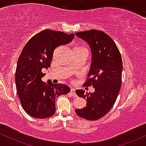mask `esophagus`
<instances>
[{"instance_id": "1", "label": "esophagus", "mask_w": 146, "mask_h": 146, "mask_svg": "<svg viewBox=\"0 0 146 146\" xmlns=\"http://www.w3.org/2000/svg\"><path fill=\"white\" fill-rule=\"evenodd\" d=\"M71 93L72 95H73V97H76V96H77V95L75 94V88H71Z\"/></svg>"}]
</instances>
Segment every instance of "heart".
I'll use <instances>...</instances> for the list:
<instances>
[{
	"label": "heart",
	"mask_w": 146,
	"mask_h": 146,
	"mask_svg": "<svg viewBox=\"0 0 146 146\" xmlns=\"http://www.w3.org/2000/svg\"><path fill=\"white\" fill-rule=\"evenodd\" d=\"M73 49H86L83 46H81V45H75V46L73 47Z\"/></svg>",
	"instance_id": "obj_1"
}]
</instances>
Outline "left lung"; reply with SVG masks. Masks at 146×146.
<instances>
[{"label":"left lung","mask_w":146,"mask_h":146,"mask_svg":"<svg viewBox=\"0 0 146 146\" xmlns=\"http://www.w3.org/2000/svg\"><path fill=\"white\" fill-rule=\"evenodd\" d=\"M89 44L92 62L84 86H93L94 93L76 90L79 97L86 100V106L76 109L78 116L98 120L105 116L115 104L121 86L123 63L116 44L102 31L91 29L75 33Z\"/></svg>","instance_id":"1"}]
</instances>
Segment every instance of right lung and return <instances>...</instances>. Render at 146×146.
Masks as SVG:
<instances>
[{
  "mask_svg": "<svg viewBox=\"0 0 146 146\" xmlns=\"http://www.w3.org/2000/svg\"><path fill=\"white\" fill-rule=\"evenodd\" d=\"M74 33L44 29L34 35L25 44L18 58L16 70V90L23 109L30 116L45 119L56 113V98L71 90L62 84L42 81V70L51 66L53 52L69 43Z\"/></svg>",
  "mask_w": 146,
  "mask_h": 146,
  "instance_id": "right-lung-1",
  "label": "right lung"
}]
</instances>
